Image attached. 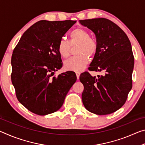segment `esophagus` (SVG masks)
<instances>
[{
	"mask_svg": "<svg viewBox=\"0 0 145 145\" xmlns=\"http://www.w3.org/2000/svg\"><path fill=\"white\" fill-rule=\"evenodd\" d=\"M75 73H76V75H77V79H78V78H79V76H80V73L79 72H75Z\"/></svg>",
	"mask_w": 145,
	"mask_h": 145,
	"instance_id": "esophagus-1",
	"label": "esophagus"
}]
</instances>
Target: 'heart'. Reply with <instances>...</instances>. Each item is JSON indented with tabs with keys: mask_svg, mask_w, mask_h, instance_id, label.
I'll list each match as a JSON object with an SVG mask.
<instances>
[{
	"mask_svg": "<svg viewBox=\"0 0 145 145\" xmlns=\"http://www.w3.org/2000/svg\"><path fill=\"white\" fill-rule=\"evenodd\" d=\"M69 40H61L57 46V51L63 58L70 56L71 46L78 45L76 48L77 56H73L65 62V68L68 70L78 72L82 70L97 52V41L90 37L89 32L82 28H77L70 33Z\"/></svg>",
	"mask_w": 145,
	"mask_h": 145,
	"instance_id": "heart-1",
	"label": "heart"
}]
</instances>
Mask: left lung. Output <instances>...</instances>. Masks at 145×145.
I'll return each instance as SVG.
<instances>
[{
	"mask_svg": "<svg viewBox=\"0 0 145 145\" xmlns=\"http://www.w3.org/2000/svg\"><path fill=\"white\" fill-rule=\"evenodd\" d=\"M79 22L96 36L97 52L89 70L104 72L98 77L88 72L80 74V81L84 85L82 103L94 114L112 113L125 104L132 87L134 57L131 41L119 26L107 18Z\"/></svg>",
	"mask_w": 145,
	"mask_h": 145,
	"instance_id": "8db88e82",
	"label": "left lung"
}]
</instances>
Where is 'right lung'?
Returning a JSON list of instances; mask_svg holds the SVG:
<instances>
[{
	"label": "right lung",
	"instance_id": "add662e5",
	"mask_svg": "<svg viewBox=\"0 0 145 145\" xmlns=\"http://www.w3.org/2000/svg\"><path fill=\"white\" fill-rule=\"evenodd\" d=\"M76 21L40 20L23 34L11 57V82L18 101L33 113L44 116L62 106L77 80L68 71L57 77L62 67L57 46Z\"/></svg>",
	"mask_w": 145,
	"mask_h": 145
}]
</instances>
